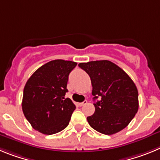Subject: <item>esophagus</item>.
<instances>
[{
	"mask_svg": "<svg viewBox=\"0 0 160 160\" xmlns=\"http://www.w3.org/2000/svg\"><path fill=\"white\" fill-rule=\"evenodd\" d=\"M88 101L87 100H84L83 102H82V103H79V106H80V107H82V106H84L85 104H87Z\"/></svg>",
	"mask_w": 160,
	"mask_h": 160,
	"instance_id": "obj_1",
	"label": "esophagus"
}]
</instances>
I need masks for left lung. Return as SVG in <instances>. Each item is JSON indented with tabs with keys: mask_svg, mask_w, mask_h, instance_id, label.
Returning <instances> with one entry per match:
<instances>
[{
	"mask_svg": "<svg viewBox=\"0 0 160 160\" xmlns=\"http://www.w3.org/2000/svg\"><path fill=\"white\" fill-rule=\"evenodd\" d=\"M89 75L92 85L95 112L87 119L93 129L113 135L129 124L138 112V90L122 68L109 60L80 63Z\"/></svg>",
	"mask_w": 160,
	"mask_h": 160,
	"instance_id": "left-lung-1",
	"label": "left lung"
}]
</instances>
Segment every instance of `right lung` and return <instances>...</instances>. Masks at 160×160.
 <instances>
[{"label": "right lung", "instance_id": "obj_1", "mask_svg": "<svg viewBox=\"0 0 160 160\" xmlns=\"http://www.w3.org/2000/svg\"><path fill=\"white\" fill-rule=\"evenodd\" d=\"M77 64L70 60H52L39 68L26 82L22 110L35 130L52 135L68 125L76 106L64 96L68 75Z\"/></svg>", "mask_w": 160, "mask_h": 160}]
</instances>
